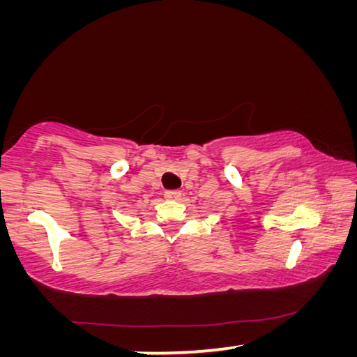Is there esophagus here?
I'll list each match as a JSON object with an SVG mask.
<instances>
[{"mask_svg":"<svg viewBox=\"0 0 357 357\" xmlns=\"http://www.w3.org/2000/svg\"><path fill=\"white\" fill-rule=\"evenodd\" d=\"M164 197L168 198V200H179L181 192H179V190H167V192L164 193Z\"/></svg>","mask_w":357,"mask_h":357,"instance_id":"34e87169","label":"esophagus"}]
</instances>
